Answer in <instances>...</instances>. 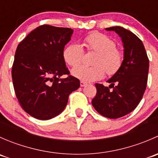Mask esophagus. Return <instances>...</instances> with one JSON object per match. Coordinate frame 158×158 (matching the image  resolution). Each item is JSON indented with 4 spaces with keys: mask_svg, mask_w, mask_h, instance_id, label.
<instances>
[{
    "mask_svg": "<svg viewBox=\"0 0 158 158\" xmlns=\"http://www.w3.org/2000/svg\"><path fill=\"white\" fill-rule=\"evenodd\" d=\"M85 85H86V83H85V82H82V81H81V82H80V86H81V87L85 86Z\"/></svg>",
    "mask_w": 158,
    "mask_h": 158,
    "instance_id": "esophagus-1",
    "label": "esophagus"
}]
</instances>
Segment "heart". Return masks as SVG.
<instances>
[{"label": "heart", "instance_id": "1", "mask_svg": "<svg viewBox=\"0 0 158 158\" xmlns=\"http://www.w3.org/2000/svg\"><path fill=\"white\" fill-rule=\"evenodd\" d=\"M84 45L89 52H95L92 64L94 66H79L72 70V75L82 82H92L102 79L106 74L112 76L122 67L124 60L123 51L116 47L111 37L99 32L85 36ZM84 51L78 44H70L65 47L63 58L69 66L75 67L82 61Z\"/></svg>", "mask_w": 158, "mask_h": 158}]
</instances>
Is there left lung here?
I'll list each match as a JSON object with an SVG mask.
<instances>
[{"instance_id": "1", "label": "left lung", "mask_w": 158, "mask_h": 158, "mask_svg": "<svg viewBox=\"0 0 158 158\" xmlns=\"http://www.w3.org/2000/svg\"><path fill=\"white\" fill-rule=\"evenodd\" d=\"M106 30H113L122 38L124 60L120 69L107 81L109 88L95 84L97 92L92 104L102 115L118 118L131 112L141 102L147 87L149 60L142 41L135 33L122 27Z\"/></svg>"}]
</instances>
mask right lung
Returning a JSON list of instances; mask_svg holds the SVG:
<instances>
[{
	"label": "right lung",
	"mask_w": 158,
	"mask_h": 158,
	"mask_svg": "<svg viewBox=\"0 0 158 158\" xmlns=\"http://www.w3.org/2000/svg\"><path fill=\"white\" fill-rule=\"evenodd\" d=\"M73 33L71 28L44 24L17 46L11 72L14 91L22 109L35 118L48 120L60 114L69 94L80 86L63 58ZM64 74L68 76L63 79Z\"/></svg>",
	"instance_id": "obj_1"
}]
</instances>
